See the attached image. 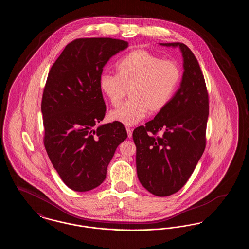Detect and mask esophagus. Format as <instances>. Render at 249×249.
I'll list each match as a JSON object with an SVG mask.
<instances>
[{"instance_id":"34e87169","label":"esophagus","mask_w":249,"mask_h":249,"mask_svg":"<svg viewBox=\"0 0 249 249\" xmlns=\"http://www.w3.org/2000/svg\"><path fill=\"white\" fill-rule=\"evenodd\" d=\"M126 130H127V133H128V137L130 138V137H131V135H132V129L128 127V128L126 129Z\"/></svg>"}]
</instances>
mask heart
Instances as JSON below:
<instances>
[{
	"label": "heart",
	"mask_w": 249,
	"mask_h": 249,
	"mask_svg": "<svg viewBox=\"0 0 249 249\" xmlns=\"http://www.w3.org/2000/svg\"><path fill=\"white\" fill-rule=\"evenodd\" d=\"M117 75L104 73L99 87L113 107H118L130 89V101L111 111L110 119L126 126L141 121L147 112L156 114L171 102L181 80L176 61L136 49L117 64Z\"/></svg>",
	"instance_id": "1"
}]
</instances>
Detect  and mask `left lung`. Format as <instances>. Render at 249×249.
<instances>
[{"label": "left lung", "instance_id": "1", "mask_svg": "<svg viewBox=\"0 0 249 249\" xmlns=\"http://www.w3.org/2000/svg\"><path fill=\"white\" fill-rule=\"evenodd\" d=\"M160 45L180 48L182 81L168 106L133 130L132 138L140 183L150 193L165 197L183 188L204 151L209 99L201 67L190 48L182 43Z\"/></svg>", "mask_w": 249, "mask_h": 249}]
</instances>
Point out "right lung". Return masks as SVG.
<instances>
[{
  "label": "right lung",
  "mask_w": 249,
  "mask_h": 249,
  "mask_svg": "<svg viewBox=\"0 0 249 249\" xmlns=\"http://www.w3.org/2000/svg\"><path fill=\"white\" fill-rule=\"evenodd\" d=\"M128 45L113 38L75 39L48 72L41 105L44 144L61 180L74 191L104 182L117 147L128 137L117 121L93 129L107 111L99 87L104 67Z\"/></svg>",
  "instance_id": "add662e5"
}]
</instances>
